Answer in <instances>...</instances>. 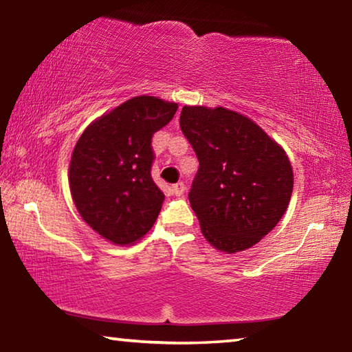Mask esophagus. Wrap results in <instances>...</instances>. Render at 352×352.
I'll list each match as a JSON object with an SVG mask.
<instances>
[{"mask_svg":"<svg viewBox=\"0 0 352 352\" xmlns=\"http://www.w3.org/2000/svg\"><path fill=\"white\" fill-rule=\"evenodd\" d=\"M172 192H174L175 195H182L184 192V183L178 182L175 184H172Z\"/></svg>","mask_w":352,"mask_h":352,"instance_id":"obj_1","label":"esophagus"}]
</instances>
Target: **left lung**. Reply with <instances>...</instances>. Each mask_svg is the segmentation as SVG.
Listing matches in <instances>:
<instances>
[{"instance_id": "1", "label": "left lung", "mask_w": 352, "mask_h": 352, "mask_svg": "<svg viewBox=\"0 0 352 352\" xmlns=\"http://www.w3.org/2000/svg\"><path fill=\"white\" fill-rule=\"evenodd\" d=\"M180 127L200 164L189 201L201 234L226 254L256 245L289 206L287 153L252 119L225 107L184 105Z\"/></svg>"}]
</instances>
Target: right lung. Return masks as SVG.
<instances>
[{
    "label": "right lung",
    "instance_id": "obj_1",
    "mask_svg": "<svg viewBox=\"0 0 352 352\" xmlns=\"http://www.w3.org/2000/svg\"><path fill=\"white\" fill-rule=\"evenodd\" d=\"M178 105L136 96L105 113L77 140L69 162V190L83 222L115 245L144 237L164 194L152 180V136Z\"/></svg>",
    "mask_w": 352,
    "mask_h": 352
}]
</instances>
